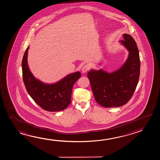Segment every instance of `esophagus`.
Returning a JSON list of instances; mask_svg holds the SVG:
<instances>
[{"label":"esophagus","instance_id":"1","mask_svg":"<svg viewBox=\"0 0 160 160\" xmlns=\"http://www.w3.org/2000/svg\"><path fill=\"white\" fill-rule=\"evenodd\" d=\"M89 69H90V66H89V65H88V64H86V65H84V66L83 67L82 71L83 73H86L87 71L89 70Z\"/></svg>","mask_w":160,"mask_h":160}]
</instances>
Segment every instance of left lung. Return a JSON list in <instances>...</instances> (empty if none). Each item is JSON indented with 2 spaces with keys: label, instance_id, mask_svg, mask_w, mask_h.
Listing matches in <instances>:
<instances>
[{
  "label": "left lung",
  "instance_id": "1",
  "mask_svg": "<svg viewBox=\"0 0 160 160\" xmlns=\"http://www.w3.org/2000/svg\"><path fill=\"white\" fill-rule=\"evenodd\" d=\"M121 43L129 52L124 64L119 70L108 73L102 69L87 74L95 100L105 108H117L127 103L133 96L140 75V59L134 38L124 34Z\"/></svg>",
  "mask_w": 160,
  "mask_h": 160
}]
</instances>
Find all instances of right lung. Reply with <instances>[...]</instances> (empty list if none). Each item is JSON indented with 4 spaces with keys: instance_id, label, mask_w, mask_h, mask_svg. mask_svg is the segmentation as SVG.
Returning a JSON list of instances; mask_svg holds the SVG:
<instances>
[{
    "instance_id": "obj_1",
    "label": "right lung",
    "mask_w": 160,
    "mask_h": 160,
    "mask_svg": "<svg viewBox=\"0 0 160 160\" xmlns=\"http://www.w3.org/2000/svg\"><path fill=\"white\" fill-rule=\"evenodd\" d=\"M29 46L24 52L22 62V77L26 90L36 103L46 111H60L64 110L71 102L74 84L81 76L79 72L66 76L56 83L45 84L36 79L27 64Z\"/></svg>"
}]
</instances>
